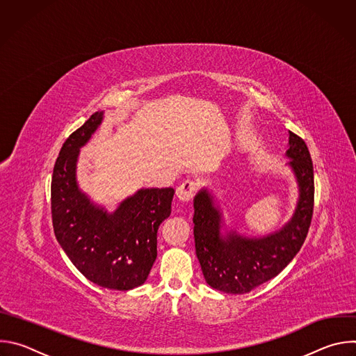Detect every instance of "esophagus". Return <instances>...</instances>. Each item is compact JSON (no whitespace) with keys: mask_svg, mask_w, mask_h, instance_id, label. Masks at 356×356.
I'll return each mask as SVG.
<instances>
[{"mask_svg":"<svg viewBox=\"0 0 356 356\" xmlns=\"http://www.w3.org/2000/svg\"><path fill=\"white\" fill-rule=\"evenodd\" d=\"M194 193H195V183L191 181V180H186L183 181L177 190H176V195L179 197V200L181 201H190L193 197H194Z\"/></svg>","mask_w":356,"mask_h":356,"instance_id":"esophagus-1","label":"esophagus"}]
</instances>
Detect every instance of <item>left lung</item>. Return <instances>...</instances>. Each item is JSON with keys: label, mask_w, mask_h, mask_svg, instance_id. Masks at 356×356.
I'll use <instances>...</instances> for the list:
<instances>
[{"label": "left lung", "mask_w": 356, "mask_h": 356, "mask_svg": "<svg viewBox=\"0 0 356 356\" xmlns=\"http://www.w3.org/2000/svg\"><path fill=\"white\" fill-rule=\"evenodd\" d=\"M286 158L297 187L293 217L273 234L252 238L227 229L222 210L209 188L194 200L195 255L206 282L224 293L243 294L277 276L297 255L307 236L314 207V172L309 147L289 131Z\"/></svg>", "instance_id": "1"}]
</instances>
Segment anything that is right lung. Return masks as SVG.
Segmentation results:
<instances>
[{
	"instance_id": "1",
	"label": "right lung",
	"mask_w": 356,
	"mask_h": 356,
	"mask_svg": "<svg viewBox=\"0 0 356 356\" xmlns=\"http://www.w3.org/2000/svg\"><path fill=\"white\" fill-rule=\"evenodd\" d=\"M104 118L94 113L63 143L52 176V221L58 242L90 282L111 290L145 283L158 255V229L172 213L175 190L140 188L108 213L77 183V161Z\"/></svg>"
}]
</instances>
